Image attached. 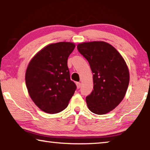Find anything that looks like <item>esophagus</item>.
I'll use <instances>...</instances> for the list:
<instances>
[{
	"label": "esophagus",
	"instance_id": "34e87169",
	"mask_svg": "<svg viewBox=\"0 0 150 150\" xmlns=\"http://www.w3.org/2000/svg\"><path fill=\"white\" fill-rule=\"evenodd\" d=\"M76 86H77L78 89H79V88L81 87V83H79V82H78V83H76Z\"/></svg>",
	"mask_w": 150,
	"mask_h": 150
}]
</instances>
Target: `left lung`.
I'll use <instances>...</instances> for the list:
<instances>
[{"label":"left lung","instance_id":"left-lung-1","mask_svg":"<svg viewBox=\"0 0 150 150\" xmlns=\"http://www.w3.org/2000/svg\"><path fill=\"white\" fill-rule=\"evenodd\" d=\"M77 49L93 74V90L86 97L88 108L95 114L107 113L126 95L130 81L128 66L120 52L106 42L82 43Z\"/></svg>","mask_w":150,"mask_h":150}]
</instances>
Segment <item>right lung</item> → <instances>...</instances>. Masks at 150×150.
<instances>
[{
  "label": "right lung",
  "mask_w": 150,
  "mask_h": 150,
  "mask_svg": "<svg viewBox=\"0 0 150 150\" xmlns=\"http://www.w3.org/2000/svg\"><path fill=\"white\" fill-rule=\"evenodd\" d=\"M74 48L71 42L49 44L28 65L25 75L28 92L36 106L47 113L66 108L76 89L67 67V59Z\"/></svg>",
  "instance_id": "add662e5"
}]
</instances>
